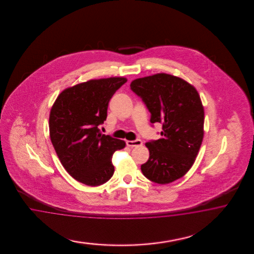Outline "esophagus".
Listing matches in <instances>:
<instances>
[{
    "label": "esophagus",
    "mask_w": 254,
    "mask_h": 254,
    "mask_svg": "<svg viewBox=\"0 0 254 254\" xmlns=\"http://www.w3.org/2000/svg\"><path fill=\"white\" fill-rule=\"evenodd\" d=\"M127 145L128 147H137L142 145L141 139H135V140H127Z\"/></svg>",
    "instance_id": "34e87169"
}]
</instances>
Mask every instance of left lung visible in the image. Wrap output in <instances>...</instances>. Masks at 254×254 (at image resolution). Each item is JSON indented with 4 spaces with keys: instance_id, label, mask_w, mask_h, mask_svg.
<instances>
[{
    "instance_id": "left-lung-1",
    "label": "left lung",
    "mask_w": 254,
    "mask_h": 254,
    "mask_svg": "<svg viewBox=\"0 0 254 254\" xmlns=\"http://www.w3.org/2000/svg\"><path fill=\"white\" fill-rule=\"evenodd\" d=\"M131 90L161 123V138L150 140L148 161L141 165L150 181L167 185L192 168L204 136V108L196 89L180 77L157 73L132 81Z\"/></svg>"
}]
</instances>
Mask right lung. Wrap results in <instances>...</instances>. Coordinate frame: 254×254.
Instances as JSON below:
<instances>
[{
  "instance_id": "obj_1",
  "label": "right lung",
  "mask_w": 254,
  "mask_h": 254,
  "mask_svg": "<svg viewBox=\"0 0 254 254\" xmlns=\"http://www.w3.org/2000/svg\"><path fill=\"white\" fill-rule=\"evenodd\" d=\"M124 77L89 80L62 91L49 116L51 142L64 169L89 186L108 182L115 172L112 157L126 146L121 139L101 134L109 101L127 82Z\"/></svg>"
}]
</instances>
